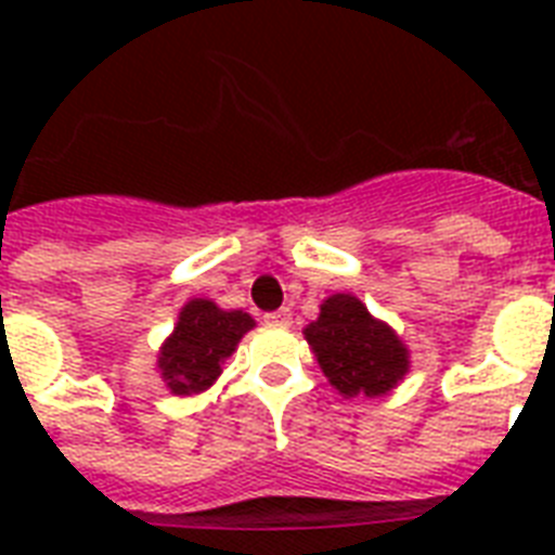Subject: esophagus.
<instances>
[{
    "label": "esophagus",
    "instance_id": "obj_1",
    "mask_svg": "<svg viewBox=\"0 0 555 555\" xmlns=\"http://www.w3.org/2000/svg\"><path fill=\"white\" fill-rule=\"evenodd\" d=\"M291 320H294V313L287 311V308H279V311L264 313V322H268V325H291Z\"/></svg>",
    "mask_w": 555,
    "mask_h": 555
}]
</instances>
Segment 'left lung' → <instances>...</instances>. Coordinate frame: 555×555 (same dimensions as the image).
I'll return each mask as SVG.
<instances>
[{"label": "left lung", "instance_id": "obj_1", "mask_svg": "<svg viewBox=\"0 0 555 555\" xmlns=\"http://www.w3.org/2000/svg\"><path fill=\"white\" fill-rule=\"evenodd\" d=\"M305 339L339 395H386L409 369V354L395 331L374 320L351 294L325 299L320 320L305 328Z\"/></svg>", "mask_w": 555, "mask_h": 555}]
</instances>
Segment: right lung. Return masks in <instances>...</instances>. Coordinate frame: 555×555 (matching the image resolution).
Returning <instances> with one entry per match:
<instances>
[{"mask_svg":"<svg viewBox=\"0 0 555 555\" xmlns=\"http://www.w3.org/2000/svg\"><path fill=\"white\" fill-rule=\"evenodd\" d=\"M253 328L242 311H221L209 299L186 305L172 337L160 348L158 365L176 395H198L221 374V363L233 354L238 339Z\"/></svg>","mask_w":555,"mask_h":555,"instance_id":"1","label":"right lung"}]
</instances>
